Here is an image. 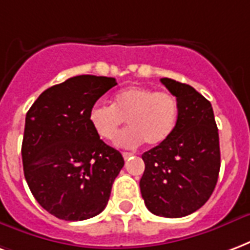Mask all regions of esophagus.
<instances>
[{
    "mask_svg": "<svg viewBox=\"0 0 250 250\" xmlns=\"http://www.w3.org/2000/svg\"><path fill=\"white\" fill-rule=\"evenodd\" d=\"M123 155V158H125V160H127V159H130L131 156H132V153L131 152H123L122 153Z\"/></svg>",
    "mask_w": 250,
    "mask_h": 250,
    "instance_id": "1",
    "label": "esophagus"
}]
</instances>
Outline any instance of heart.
I'll list each match as a JSON object with an SVG mask.
<instances>
[{"instance_id": "obj_1", "label": "heart", "mask_w": 250, "mask_h": 250, "mask_svg": "<svg viewBox=\"0 0 250 250\" xmlns=\"http://www.w3.org/2000/svg\"><path fill=\"white\" fill-rule=\"evenodd\" d=\"M179 118L176 98L167 91L130 86L118 91L111 106L95 103L88 111V123L102 140H114L120 127H128L118 136L122 147H136L146 142L149 147L164 143L175 130Z\"/></svg>"}]
</instances>
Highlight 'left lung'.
I'll list each match as a JSON object with an SVG mask.
<instances>
[{"label": "left lung", "mask_w": 250, "mask_h": 250, "mask_svg": "<svg viewBox=\"0 0 250 250\" xmlns=\"http://www.w3.org/2000/svg\"><path fill=\"white\" fill-rule=\"evenodd\" d=\"M160 82L176 97L179 118L164 143L142 155L144 204L156 216L176 219L208 201L220 172L219 130L213 108L195 88L169 78Z\"/></svg>", "instance_id": "obj_1"}]
</instances>
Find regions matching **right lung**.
<instances>
[{"instance_id":"obj_1","label":"right lung","mask_w":250,"mask_h":250,"mask_svg":"<svg viewBox=\"0 0 250 250\" xmlns=\"http://www.w3.org/2000/svg\"><path fill=\"white\" fill-rule=\"evenodd\" d=\"M115 78L78 75L41 94L25 120L23 173L40 205L58 219L82 221L106 208L125 166L119 151L98 138L88 111Z\"/></svg>"}]
</instances>
